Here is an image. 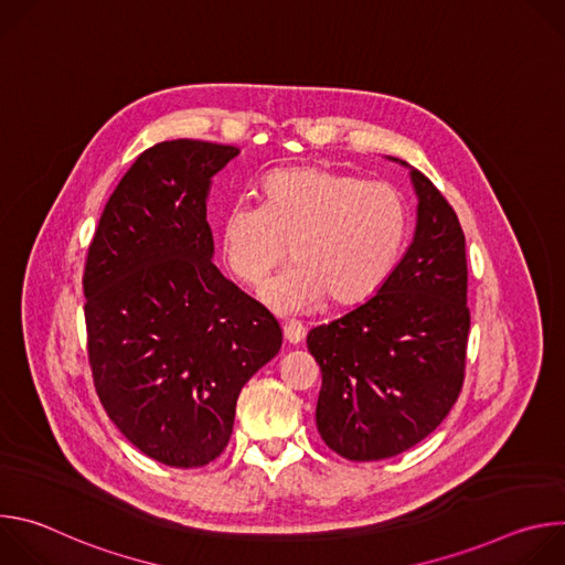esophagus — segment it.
I'll return each instance as SVG.
<instances>
[{
	"mask_svg": "<svg viewBox=\"0 0 565 565\" xmlns=\"http://www.w3.org/2000/svg\"><path fill=\"white\" fill-rule=\"evenodd\" d=\"M303 335H306V329H303L301 321H295V319L286 321V324H284V338H286L288 344H299L303 340Z\"/></svg>",
	"mask_w": 565,
	"mask_h": 565,
	"instance_id": "esophagus-1",
	"label": "esophagus"
}]
</instances>
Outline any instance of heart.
<instances>
[{"mask_svg":"<svg viewBox=\"0 0 565 565\" xmlns=\"http://www.w3.org/2000/svg\"><path fill=\"white\" fill-rule=\"evenodd\" d=\"M409 234V207L397 188L329 168H290L262 181V205L236 201L221 223L227 270L259 288L295 259L266 299L297 312L324 295L333 303L369 299L393 273Z\"/></svg>","mask_w":565,"mask_h":565,"instance_id":"obj_1","label":"heart"}]
</instances>
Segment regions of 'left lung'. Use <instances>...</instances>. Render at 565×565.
Segmentation results:
<instances>
[{
	"mask_svg": "<svg viewBox=\"0 0 565 565\" xmlns=\"http://www.w3.org/2000/svg\"><path fill=\"white\" fill-rule=\"evenodd\" d=\"M412 183L418 223L405 257L373 297L306 340L321 371L319 436L358 462L425 440L447 418L465 380V234L440 190L414 168Z\"/></svg>",
	"mask_w": 565,
	"mask_h": 565,
	"instance_id": "1",
	"label": "left lung"
}]
</instances>
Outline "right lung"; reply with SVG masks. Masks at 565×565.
Returning a JSON list of instances; mask_svg holds the SVG:
<instances>
[{"mask_svg": "<svg viewBox=\"0 0 565 565\" xmlns=\"http://www.w3.org/2000/svg\"><path fill=\"white\" fill-rule=\"evenodd\" d=\"M238 149H145L100 216L85 264L87 353L111 423L145 456L203 467L227 447L236 397L281 349L279 321L212 264L205 199Z\"/></svg>", "mask_w": 565, "mask_h": 565, "instance_id": "right-lung-1", "label": "right lung"}]
</instances>
